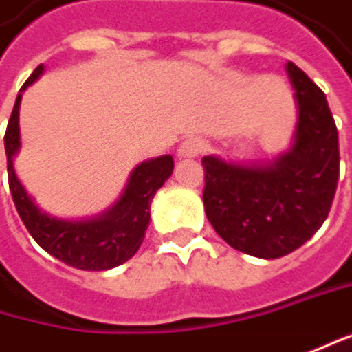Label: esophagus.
I'll return each mask as SVG.
<instances>
[{"label": "esophagus", "instance_id": "1", "mask_svg": "<svg viewBox=\"0 0 352 352\" xmlns=\"http://www.w3.org/2000/svg\"><path fill=\"white\" fill-rule=\"evenodd\" d=\"M204 148H206V144H204V140L200 138H186L180 146H178V158L180 160H186V158H196V156H200L202 152H204Z\"/></svg>", "mask_w": 352, "mask_h": 352}]
</instances>
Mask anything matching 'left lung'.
Listing matches in <instances>:
<instances>
[{
	"mask_svg": "<svg viewBox=\"0 0 352 352\" xmlns=\"http://www.w3.org/2000/svg\"><path fill=\"white\" fill-rule=\"evenodd\" d=\"M298 122L294 144L270 164L204 156V210L218 236L244 254L280 258L322 226L339 182V132L324 91L287 63Z\"/></svg>",
	"mask_w": 352,
	"mask_h": 352,
	"instance_id": "8db88e82",
	"label": "left lung"
}]
</instances>
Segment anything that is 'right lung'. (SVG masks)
<instances>
[{"label": "right lung", "instance_id": "right-lung-1", "mask_svg": "<svg viewBox=\"0 0 352 352\" xmlns=\"http://www.w3.org/2000/svg\"><path fill=\"white\" fill-rule=\"evenodd\" d=\"M43 74L38 65L21 86L12 118L6 130L8 178L17 214L39 246L58 261L80 270H108L132 258L140 248L150 224V202L156 190L170 178L174 170L172 156H160L142 162L130 174L124 194L110 210L88 220H62L39 210L30 198L13 170V156L19 150V102L21 91Z\"/></svg>", "mask_w": 352, "mask_h": 352}]
</instances>
